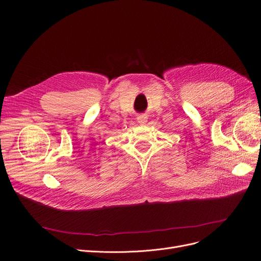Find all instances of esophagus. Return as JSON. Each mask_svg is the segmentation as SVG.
Segmentation results:
<instances>
[{"label":"esophagus","mask_w":261,"mask_h":261,"mask_svg":"<svg viewBox=\"0 0 261 261\" xmlns=\"http://www.w3.org/2000/svg\"><path fill=\"white\" fill-rule=\"evenodd\" d=\"M137 121L139 124H146L147 120V114H139L137 115Z\"/></svg>","instance_id":"obj_1"}]
</instances>
